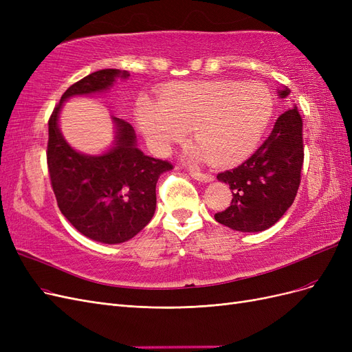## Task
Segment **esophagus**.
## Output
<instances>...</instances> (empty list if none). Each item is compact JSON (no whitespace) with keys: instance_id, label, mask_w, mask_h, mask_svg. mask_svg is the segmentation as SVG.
<instances>
[{"instance_id":"1","label":"esophagus","mask_w":352,"mask_h":352,"mask_svg":"<svg viewBox=\"0 0 352 352\" xmlns=\"http://www.w3.org/2000/svg\"><path fill=\"white\" fill-rule=\"evenodd\" d=\"M189 175L192 176L194 179H197V180H199V182H204V184H207V182H211L212 179V175H210V173H202V172H199V170H194V168H189Z\"/></svg>"}]
</instances>
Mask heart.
<instances>
[{
	"label": "heart",
	"mask_w": 352,
	"mask_h": 352,
	"mask_svg": "<svg viewBox=\"0 0 352 352\" xmlns=\"http://www.w3.org/2000/svg\"><path fill=\"white\" fill-rule=\"evenodd\" d=\"M274 98L261 83L185 82L166 88L158 102L138 101V123L157 153H166L189 129L195 158L233 164L247 158L267 127Z\"/></svg>",
	"instance_id": "1"
}]
</instances>
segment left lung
<instances>
[{
	"label": "left lung",
	"mask_w": 352,
	"mask_h": 352,
	"mask_svg": "<svg viewBox=\"0 0 352 352\" xmlns=\"http://www.w3.org/2000/svg\"><path fill=\"white\" fill-rule=\"evenodd\" d=\"M291 94L279 91L280 98ZM304 163L302 119L296 104L276 120L261 146L238 167L219 173L232 189V202L214 219L233 230L261 232L273 226L292 206Z\"/></svg>",
	"instance_id": "1"
}]
</instances>
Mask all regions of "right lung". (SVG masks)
<instances>
[{"mask_svg": "<svg viewBox=\"0 0 352 352\" xmlns=\"http://www.w3.org/2000/svg\"><path fill=\"white\" fill-rule=\"evenodd\" d=\"M116 78L127 79L129 73L104 69L73 83L48 120L47 164L57 206L74 229L102 243L129 241L150 223L157 180L173 168L166 160L138 150L133 127L117 117L116 142L109 153L85 155L65 141L58 129L61 104L74 95L107 91Z\"/></svg>", "mask_w": 352, "mask_h": 352, "instance_id": "obj_1", "label": "right lung"}]
</instances>
